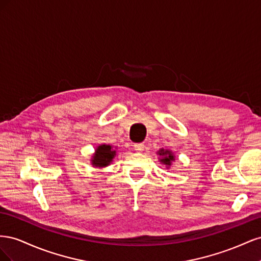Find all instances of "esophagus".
<instances>
[{
    "label": "esophagus",
    "instance_id": "obj_1",
    "mask_svg": "<svg viewBox=\"0 0 261 261\" xmlns=\"http://www.w3.org/2000/svg\"><path fill=\"white\" fill-rule=\"evenodd\" d=\"M134 149H135L136 151H138V152H141L145 149V145L143 143L135 144V145H134Z\"/></svg>",
    "mask_w": 261,
    "mask_h": 261
}]
</instances>
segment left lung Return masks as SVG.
Masks as SVG:
<instances>
[{
    "label": "left lung",
    "instance_id": "obj_1",
    "mask_svg": "<svg viewBox=\"0 0 261 261\" xmlns=\"http://www.w3.org/2000/svg\"><path fill=\"white\" fill-rule=\"evenodd\" d=\"M158 154H159L161 158H160V162L164 165H167V167H171L172 162L174 161V154H173L172 151H170V150H164V149H160L159 151H158Z\"/></svg>",
    "mask_w": 261,
    "mask_h": 261
}]
</instances>
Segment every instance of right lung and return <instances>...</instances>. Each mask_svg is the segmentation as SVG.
Listing matches in <instances>:
<instances>
[{
  "instance_id": "add662e5",
  "label": "right lung",
  "mask_w": 261,
  "mask_h": 261,
  "mask_svg": "<svg viewBox=\"0 0 261 261\" xmlns=\"http://www.w3.org/2000/svg\"><path fill=\"white\" fill-rule=\"evenodd\" d=\"M116 155V150L110 145H100L97 147L96 151H94L92 159H91V164L94 168H106L108 165L111 163L114 159V156Z\"/></svg>"
}]
</instances>
